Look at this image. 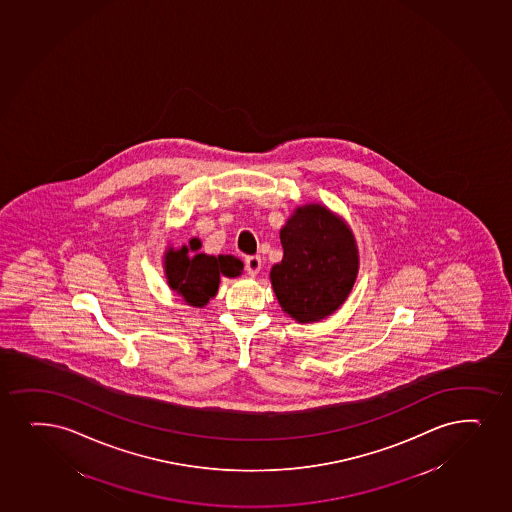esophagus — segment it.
<instances>
[{"label": "esophagus", "instance_id": "esophagus-1", "mask_svg": "<svg viewBox=\"0 0 512 512\" xmlns=\"http://www.w3.org/2000/svg\"><path fill=\"white\" fill-rule=\"evenodd\" d=\"M245 269H247L250 276H257L260 269H262V259H260L259 255L247 257V259H245Z\"/></svg>", "mask_w": 512, "mask_h": 512}]
</instances>
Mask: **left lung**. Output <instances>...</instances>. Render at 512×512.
<instances>
[{
  "instance_id": "8db88e82",
  "label": "left lung",
  "mask_w": 512,
  "mask_h": 512,
  "mask_svg": "<svg viewBox=\"0 0 512 512\" xmlns=\"http://www.w3.org/2000/svg\"><path fill=\"white\" fill-rule=\"evenodd\" d=\"M279 238L284 255L272 265L271 284L283 312L300 324H310L339 310L360 269L348 223L325 205H300Z\"/></svg>"
}]
</instances>
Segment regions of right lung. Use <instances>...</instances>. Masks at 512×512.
I'll use <instances>...</instances> for the list:
<instances>
[{
  "label": "right lung",
  "instance_id": "add662e5",
  "mask_svg": "<svg viewBox=\"0 0 512 512\" xmlns=\"http://www.w3.org/2000/svg\"><path fill=\"white\" fill-rule=\"evenodd\" d=\"M199 238H190L181 248H166L163 269L169 288L187 305L204 308L217 295L221 277H238L243 262L233 255H207L199 252Z\"/></svg>",
  "mask_w": 512,
  "mask_h": 512
}]
</instances>
